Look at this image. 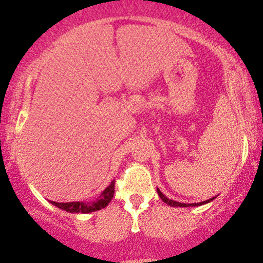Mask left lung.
Returning a JSON list of instances; mask_svg holds the SVG:
<instances>
[{"instance_id":"obj_1","label":"left lung","mask_w":263,"mask_h":263,"mask_svg":"<svg viewBox=\"0 0 263 263\" xmlns=\"http://www.w3.org/2000/svg\"><path fill=\"white\" fill-rule=\"evenodd\" d=\"M157 191H158V195L160 196V199H162L165 204L171 205V207H183V208L185 207H198V205H203V204H207V203L212 202V200L216 198L215 196V198H211V199H208V200H203V202H200V203H180V202H176V200L168 199L167 196H165L164 194L159 190V189H157Z\"/></svg>"}]
</instances>
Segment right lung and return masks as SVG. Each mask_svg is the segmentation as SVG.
I'll list each match as a JSON object with an SVG mask.
<instances>
[{"mask_svg": "<svg viewBox=\"0 0 263 263\" xmlns=\"http://www.w3.org/2000/svg\"><path fill=\"white\" fill-rule=\"evenodd\" d=\"M114 195V181H111L110 185L96 198L95 200L91 202H69V203H58V202H51V204L56 205L58 208L63 211H67L69 213H91L95 211L105 208L106 205L110 203L113 199Z\"/></svg>", "mask_w": 263, "mask_h": 263, "instance_id": "right-lung-1", "label": "right lung"}]
</instances>
